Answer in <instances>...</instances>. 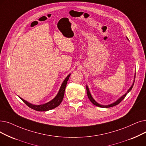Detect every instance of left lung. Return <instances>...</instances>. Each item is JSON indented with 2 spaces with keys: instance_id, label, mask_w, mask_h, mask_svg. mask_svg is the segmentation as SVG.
I'll use <instances>...</instances> for the list:
<instances>
[{
  "instance_id": "obj_1",
  "label": "left lung",
  "mask_w": 146,
  "mask_h": 146,
  "mask_svg": "<svg viewBox=\"0 0 146 146\" xmlns=\"http://www.w3.org/2000/svg\"><path fill=\"white\" fill-rule=\"evenodd\" d=\"M134 83H133V84L132 85L131 87L129 89L127 92H129L132 90V88L133 86H134ZM86 92H87V95H88V97L89 99H90V100L91 101V103H92L93 104H94L95 106H98V107H106V108H108V107H113V106H115L117 105L118 104H119V103H120V102H121V101L125 98V97L126 96V94H127V93L125 94V95H123V96L122 97H120L118 100H117V101H116V102H115V103H113V104H111L108 105V106H103V105H101V104L97 103L96 102V101L94 100V98H93L92 97V96H91V94H90V91H89V89H88V88L87 86H86Z\"/></svg>"
}]
</instances>
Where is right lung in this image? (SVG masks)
<instances>
[{
  "mask_svg": "<svg viewBox=\"0 0 146 146\" xmlns=\"http://www.w3.org/2000/svg\"><path fill=\"white\" fill-rule=\"evenodd\" d=\"M70 76V74H68L67 76V77L64 80V82H62V84L61 88L59 90V92H58V94L56 95V96L52 100H51L50 101H49V102H48L46 104H42V105H38V106L33 105V104H31L27 102L26 101H25L23 98H20L23 101V102L25 104H26L28 107H30V108L32 109L33 110H35L36 111H48L49 110H52V109L55 108V107H58L62 102L63 97H64L66 86L67 85V81L69 79Z\"/></svg>",
  "mask_w": 146,
  "mask_h": 146,
  "instance_id": "add662e5",
  "label": "right lung"
}]
</instances>
